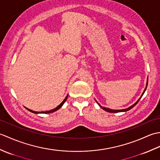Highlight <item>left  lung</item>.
<instances>
[{
  "mask_svg": "<svg viewBox=\"0 0 160 160\" xmlns=\"http://www.w3.org/2000/svg\"><path fill=\"white\" fill-rule=\"evenodd\" d=\"M147 84H148V81H147ZM146 89H147V87L145 88V89H144V92H143V93H142V96H143V94L144 93V92H145V91H146ZM142 96H141V98H142ZM140 99H139L136 102H135L134 104H132V106H131L130 107H128V108H125V109H122V110H113V109H110V108H105V107H102L101 106V105L99 104V103H98V102H96L98 104V105H99V106L102 108H103V109L104 110V111H108V112H109V113H119V112H124V111H128V110H130V109H131V108H132V107H134L135 105H136L137 104H138V102H139V100H140Z\"/></svg>",
  "mask_w": 160,
  "mask_h": 160,
  "instance_id": "left-lung-1",
  "label": "left lung"
}]
</instances>
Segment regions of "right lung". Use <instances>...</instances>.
<instances>
[{
    "mask_svg": "<svg viewBox=\"0 0 160 160\" xmlns=\"http://www.w3.org/2000/svg\"><path fill=\"white\" fill-rule=\"evenodd\" d=\"M67 97H68V96H67V97L65 98V99H64L62 102H61V104H60V105H58V106L56 108H53V109H52V110H50V111H42V112H37V111H32V110H31V109H29V108H27V109H28V111H29L30 112H32V113H36V114H38V113H53V112H55V111H56L57 110H58L59 108H61V107L62 106V105L64 104V103L65 102V101L67 100Z\"/></svg>",
    "mask_w": 160,
    "mask_h": 160,
    "instance_id": "obj_1",
    "label": "right lung"
}]
</instances>
